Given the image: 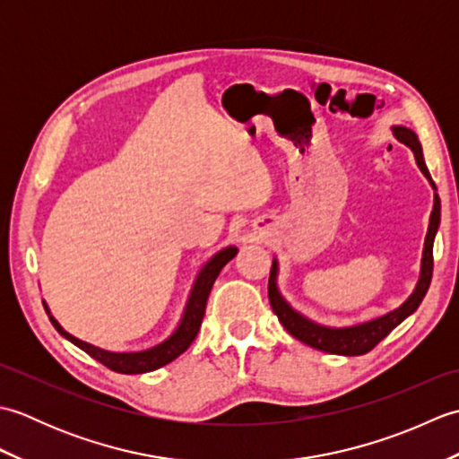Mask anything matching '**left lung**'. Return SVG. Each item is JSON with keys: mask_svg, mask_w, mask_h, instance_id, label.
Instances as JSON below:
<instances>
[{"mask_svg": "<svg viewBox=\"0 0 459 459\" xmlns=\"http://www.w3.org/2000/svg\"><path fill=\"white\" fill-rule=\"evenodd\" d=\"M393 134L398 142L406 143L408 148L414 152L418 168H420V171L426 175V179L430 181V185L436 189V185L430 178V171H428V168H426L422 145H420V142H418L416 134L412 130L404 128V126H394ZM437 224H440V197L434 195V209L430 214V224H428V235L424 240L420 280H418L412 296L408 298L401 307L391 311V314L377 317L373 321H365V324L353 325V327H339L337 329V327L317 325V324H314V321H309L307 317L298 314L296 309H291V306L280 296V291H278V286H276L278 262L274 260V264H272V270H270V280H268V298H270L272 309H274V314L280 319V324L286 327L290 335L299 339L301 343H306L317 351H324V353L347 355V357L368 353V351L375 349L398 324H403L408 316L414 314L418 306H420V301L424 299L428 288H430L432 270H434L432 250H434V237L437 232Z\"/></svg>", "mask_w": 459, "mask_h": 459, "instance_id": "8db88e82", "label": "left lung"}]
</instances>
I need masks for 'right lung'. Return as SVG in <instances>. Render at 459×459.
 <instances>
[{
  "instance_id": "1",
  "label": "right lung",
  "mask_w": 459,
  "mask_h": 459,
  "mask_svg": "<svg viewBox=\"0 0 459 459\" xmlns=\"http://www.w3.org/2000/svg\"><path fill=\"white\" fill-rule=\"evenodd\" d=\"M237 256V248L235 247H227L221 252H217L207 264L203 266L199 272L197 280H195L191 296L187 301V307H185V314L181 317L179 327L173 331V335L169 339H165L163 343L155 345L152 349L138 351V353H110V351H104L100 347H94L91 343H84V341L73 337L71 333L58 325V321L51 316V311L45 306L48 319L55 325V329L61 333L65 339L71 341L76 347H81L84 353H89L92 359L99 360L104 367H108L110 370H116V373L122 375H142V373H150V370L160 368L163 365L171 363V360L178 359L181 353L189 349V345L195 341L199 333L201 321L204 316V307H207V299L211 294V288L214 284V280L221 274V270L227 266V262Z\"/></svg>"
}]
</instances>
